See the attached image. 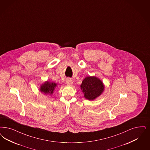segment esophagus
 Instances as JSON below:
<instances>
[{"instance_id":"obj_1","label":"esophagus","mask_w":150,"mask_h":150,"mask_svg":"<svg viewBox=\"0 0 150 150\" xmlns=\"http://www.w3.org/2000/svg\"><path fill=\"white\" fill-rule=\"evenodd\" d=\"M66 83H67V85H72V83H73L72 80L70 78H68V79H67Z\"/></svg>"}]
</instances>
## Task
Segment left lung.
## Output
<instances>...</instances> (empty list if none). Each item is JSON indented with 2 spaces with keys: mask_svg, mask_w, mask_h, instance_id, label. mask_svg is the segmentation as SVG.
<instances>
[{
  "mask_svg": "<svg viewBox=\"0 0 150 150\" xmlns=\"http://www.w3.org/2000/svg\"><path fill=\"white\" fill-rule=\"evenodd\" d=\"M85 98L93 100L98 97L104 90L103 82L95 76H88L83 80L80 85Z\"/></svg>",
  "mask_w": 150,
  "mask_h": 150,
  "instance_id": "left-lung-1",
  "label": "left lung"
}]
</instances>
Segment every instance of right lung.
Returning <instances> with one entry per match:
<instances>
[{
    "mask_svg": "<svg viewBox=\"0 0 150 150\" xmlns=\"http://www.w3.org/2000/svg\"><path fill=\"white\" fill-rule=\"evenodd\" d=\"M56 83L49 81H45L42 83L40 88V91L45 94L52 95L54 93V90L57 86Z\"/></svg>",
    "mask_w": 150,
    "mask_h": 150,
    "instance_id": "add662e5",
    "label": "right lung"
}]
</instances>
